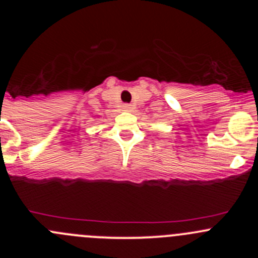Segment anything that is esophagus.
<instances>
[{
	"label": "esophagus",
	"instance_id": "obj_1",
	"mask_svg": "<svg viewBox=\"0 0 258 258\" xmlns=\"http://www.w3.org/2000/svg\"><path fill=\"white\" fill-rule=\"evenodd\" d=\"M122 107H123L124 111H131V108H132L130 103H123V106H122Z\"/></svg>",
	"mask_w": 258,
	"mask_h": 258
}]
</instances>
